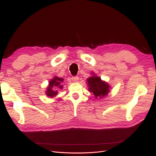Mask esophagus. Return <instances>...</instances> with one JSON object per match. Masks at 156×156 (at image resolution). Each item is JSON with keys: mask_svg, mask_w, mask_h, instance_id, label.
<instances>
[{"mask_svg": "<svg viewBox=\"0 0 156 156\" xmlns=\"http://www.w3.org/2000/svg\"><path fill=\"white\" fill-rule=\"evenodd\" d=\"M72 79L73 82H78L79 77L78 76H73V77H72Z\"/></svg>", "mask_w": 156, "mask_h": 156, "instance_id": "34e87169", "label": "esophagus"}]
</instances>
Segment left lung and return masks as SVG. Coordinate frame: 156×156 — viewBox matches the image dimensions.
I'll use <instances>...</instances> for the list:
<instances>
[{
	"instance_id": "left-lung-1",
	"label": "left lung",
	"mask_w": 156,
	"mask_h": 156,
	"mask_svg": "<svg viewBox=\"0 0 156 156\" xmlns=\"http://www.w3.org/2000/svg\"><path fill=\"white\" fill-rule=\"evenodd\" d=\"M89 91L93 92L96 98L107 96L109 91V86L107 83L102 81L101 79L96 76H92L87 79Z\"/></svg>"
}]
</instances>
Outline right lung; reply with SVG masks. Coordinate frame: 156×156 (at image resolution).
<instances>
[{"label": "right lung", "instance_id": "add662e5", "mask_svg": "<svg viewBox=\"0 0 156 156\" xmlns=\"http://www.w3.org/2000/svg\"><path fill=\"white\" fill-rule=\"evenodd\" d=\"M63 79L59 78L58 77H55L51 81H49V87L47 88L46 94L47 96L49 98L55 96L58 93V89L62 88V84L61 83L63 82Z\"/></svg>", "mask_w": 156, "mask_h": 156}]
</instances>
